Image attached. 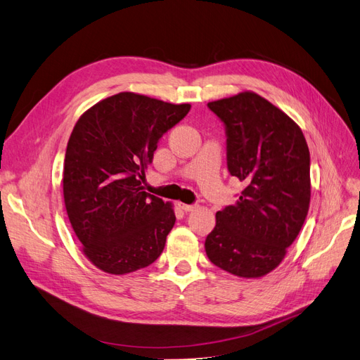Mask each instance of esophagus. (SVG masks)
<instances>
[{
  "label": "esophagus",
  "instance_id": "esophagus-1",
  "mask_svg": "<svg viewBox=\"0 0 360 360\" xmlns=\"http://www.w3.org/2000/svg\"><path fill=\"white\" fill-rule=\"evenodd\" d=\"M179 207H180L183 212H193L198 205L197 204H183V202H179Z\"/></svg>",
  "mask_w": 360,
  "mask_h": 360
}]
</instances>
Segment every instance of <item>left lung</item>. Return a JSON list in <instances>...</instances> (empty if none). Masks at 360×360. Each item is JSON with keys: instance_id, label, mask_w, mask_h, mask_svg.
I'll return each instance as SVG.
<instances>
[{"instance_id": "1", "label": "left lung", "mask_w": 360, "mask_h": 360, "mask_svg": "<svg viewBox=\"0 0 360 360\" xmlns=\"http://www.w3.org/2000/svg\"><path fill=\"white\" fill-rule=\"evenodd\" d=\"M209 108L226 129L228 171L245 189L216 213L205 254L234 276L261 278L282 263L307 219L309 148L297 123L254 91Z\"/></svg>"}]
</instances>
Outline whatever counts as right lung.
Masks as SVG:
<instances>
[{
	"instance_id": "add662e5",
	"label": "right lung",
	"mask_w": 360,
	"mask_h": 360,
	"mask_svg": "<svg viewBox=\"0 0 360 360\" xmlns=\"http://www.w3.org/2000/svg\"><path fill=\"white\" fill-rule=\"evenodd\" d=\"M191 110L123 91L76 122L66 148L63 195L84 255L110 275L155 263L176 224L172 202L144 192L158 141Z\"/></svg>"
}]
</instances>
